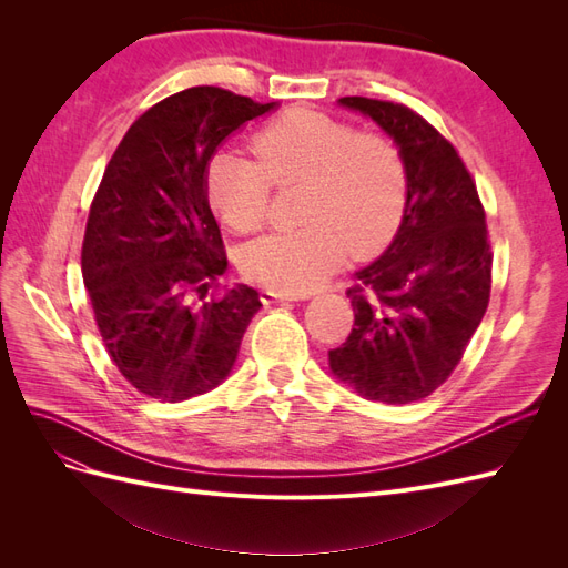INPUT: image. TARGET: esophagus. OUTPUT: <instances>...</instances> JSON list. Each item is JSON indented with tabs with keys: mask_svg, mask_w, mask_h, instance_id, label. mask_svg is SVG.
Returning <instances> with one entry per match:
<instances>
[{
	"mask_svg": "<svg viewBox=\"0 0 568 568\" xmlns=\"http://www.w3.org/2000/svg\"><path fill=\"white\" fill-rule=\"evenodd\" d=\"M265 298L288 303V301H301V298H307V296L305 294H286V291H265Z\"/></svg>",
	"mask_w": 568,
	"mask_h": 568,
	"instance_id": "obj_1",
	"label": "esophagus"
}]
</instances>
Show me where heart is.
<instances>
[{
    "label": "heart",
    "instance_id": "obj_1",
    "mask_svg": "<svg viewBox=\"0 0 568 568\" xmlns=\"http://www.w3.org/2000/svg\"><path fill=\"white\" fill-rule=\"evenodd\" d=\"M251 144L257 163L220 153L209 170L211 203L234 232L265 225L272 184L311 186L303 205L307 225L246 246L242 265L255 284L305 294L348 253L372 257L390 244L407 205V165L386 134L359 132L322 111L288 109Z\"/></svg>",
    "mask_w": 568,
    "mask_h": 568
}]
</instances>
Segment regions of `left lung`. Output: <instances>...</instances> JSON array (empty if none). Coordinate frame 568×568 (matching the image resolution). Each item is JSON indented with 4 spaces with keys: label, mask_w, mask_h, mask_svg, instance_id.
<instances>
[{
    "label": "left lung",
    "mask_w": 568,
    "mask_h": 568,
    "mask_svg": "<svg viewBox=\"0 0 568 568\" xmlns=\"http://www.w3.org/2000/svg\"><path fill=\"white\" fill-rule=\"evenodd\" d=\"M376 120L407 165V205L390 246L346 291L355 324L329 351L336 379L367 400L415 403L448 382L490 301L484 203L457 149L403 104L343 97Z\"/></svg>",
    "instance_id": "obj_1"
}]
</instances>
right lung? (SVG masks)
<instances>
[{"label":"right lung","mask_w":568,"mask_h":568,"mask_svg":"<svg viewBox=\"0 0 568 568\" xmlns=\"http://www.w3.org/2000/svg\"><path fill=\"white\" fill-rule=\"evenodd\" d=\"M272 104L189 88L134 120L90 205L82 280L118 372L149 398L180 403L232 372L257 291L217 294L227 270L209 203L215 149Z\"/></svg>","instance_id":"1"}]
</instances>
